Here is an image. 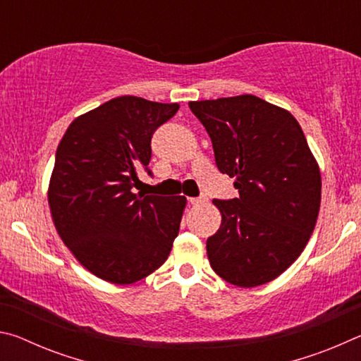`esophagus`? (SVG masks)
Wrapping results in <instances>:
<instances>
[{"mask_svg":"<svg viewBox=\"0 0 361 361\" xmlns=\"http://www.w3.org/2000/svg\"><path fill=\"white\" fill-rule=\"evenodd\" d=\"M205 202V197H191L189 199V204L191 205H199V204H204Z\"/></svg>","mask_w":361,"mask_h":361,"instance_id":"obj_1","label":"esophagus"}]
</instances>
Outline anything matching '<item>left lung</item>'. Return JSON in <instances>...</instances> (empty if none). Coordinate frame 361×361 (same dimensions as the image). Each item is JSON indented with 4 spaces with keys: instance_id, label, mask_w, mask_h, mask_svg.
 Returning a JSON list of instances; mask_svg holds the SVG:
<instances>
[{
    "instance_id": "8db88e82",
    "label": "left lung",
    "mask_w": 361,
    "mask_h": 361,
    "mask_svg": "<svg viewBox=\"0 0 361 361\" xmlns=\"http://www.w3.org/2000/svg\"><path fill=\"white\" fill-rule=\"evenodd\" d=\"M212 138L219 172L239 197L213 200L221 226L207 239L213 271L252 288L277 279L312 235L322 176L293 114L255 95L189 102Z\"/></svg>"
}]
</instances>
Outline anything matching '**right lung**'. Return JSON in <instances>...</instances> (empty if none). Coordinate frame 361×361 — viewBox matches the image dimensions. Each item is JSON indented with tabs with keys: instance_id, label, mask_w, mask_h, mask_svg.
<instances>
[{
	"instance_id": "obj_1",
	"label": "right lung",
	"mask_w": 361,
	"mask_h": 361,
	"mask_svg": "<svg viewBox=\"0 0 361 361\" xmlns=\"http://www.w3.org/2000/svg\"><path fill=\"white\" fill-rule=\"evenodd\" d=\"M178 103L124 95L78 116L60 140L47 202L60 239L102 280L129 285L169 258L185 195L132 191L138 172L151 175V138Z\"/></svg>"
}]
</instances>
